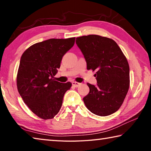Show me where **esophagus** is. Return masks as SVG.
<instances>
[{"label":"esophagus","mask_w":151,"mask_h":151,"mask_svg":"<svg viewBox=\"0 0 151 151\" xmlns=\"http://www.w3.org/2000/svg\"><path fill=\"white\" fill-rule=\"evenodd\" d=\"M72 85L75 86V87H78V86H80L81 85V83H77V82H75V81H73L72 83Z\"/></svg>","instance_id":"34e87169"}]
</instances>
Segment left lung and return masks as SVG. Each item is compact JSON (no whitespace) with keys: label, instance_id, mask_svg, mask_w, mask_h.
Wrapping results in <instances>:
<instances>
[{"label":"left lung","instance_id":"1","mask_svg":"<svg viewBox=\"0 0 151 151\" xmlns=\"http://www.w3.org/2000/svg\"><path fill=\"white\" fill-rule=\"evenodd\" d=\"M76 43L85 57L88 70L96 71V86L87 83L90 91L83 98L89 111L104 116L118 111L130 85L129 65L116 42L90 35L78 37Z\"/></svg>","mask_w":151,"mask_h":151}]
</instances>
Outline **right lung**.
<instances>
[{
    "label": "right lung",
    "mask_w": 151,
    "mask_h": 151,
    "mask_svg": "<svg viewBox=\"0 0 151 151\" xmlns=\"http://www.w3.org/2000/svg\"><path fill=\"white\" fill-rule=\"evenodd\" d=\"M75 37L50 39L37 42L24 51L17 76L18 91L31 111L42 119L59 112L63 96L72 83H61L54 76L64 55L73 47Z\"/></svg>",
    "instance_id": "add662e5"
}]
</instances>
